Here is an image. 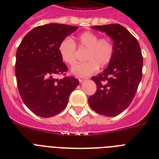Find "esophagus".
Returning <instances> with one entry per match:
<instances>
[{"mask_svg":"<svg viewBox=\"0 0 159 159\" xmlns=\"http://www.w3.org/2000/svg\"><path fill=\"white\" fill-rule=\"evenodd\" d=\"M84 80H85V78H82V77H80V78H78V81H79V82H82Z\"/></svg>","mask_w":159,"mask_h":159,"instance_id":"34e87169","label":"esophagus"}]
</instances>
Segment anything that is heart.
I'll use <instances>...</instances> for the list:
<instances>
[{
	"instance_id": "b5f03b06",
	"label": "heart",
	"mask_w": 159,
	"mask_h": 159,
	"mask_svg": "<svg viewBox=\"0 0 159 159\" xmlns=\"http://www.w3.org/2000/svg\"><path fill=\"white\" fill-rule=\"evenodd\" d=\"M78 49L85 50L84 59L86 62L74 66L71 73L74 76L87 77L100 68L106 66L113 58L115 48L113 42L108 37H101L92 31H85L80 34L76 39ZM58 52L62 62L70 66L77 62L76 45L72 39L67 37L61 41L58 46Z\"/></svg>"
}]
</instances>
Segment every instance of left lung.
I'll use <instances>...</instances> for the list:
<instances>
[{"label":"left lung","mask_w":159,"mask_h":159,"mask_svg":"<svg viewBox=\"0 0 159 159\" xmlns=\"http://www.w3.org/2000/svg\"><path fill=\"white\" fill-rule=\"evenodd\" d=\"M113 40L115 52L108 67L91 79L97 91L89 97L90 108L97 113L115 116L130 105L142 78L143 56L136 39L120 24L93 26Z\"/></svg>","instance_id":"left-lung-1"}]
</instances>
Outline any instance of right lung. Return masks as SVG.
I'll list each match as a JSON object with an SVG mask.
<instances>
[{
  "label": "right lung",
  "mask_w": 159,
  "mask_h": 159,
  "mask_svg": "<svg viewBox=\"0 0 159 159\" xmlns=\"http://www.w3.org/2000/svg\"><path fill=\"white\" fill-rule=\"evenodd\" d=\"M78 27L48 24L27 34L16 51V77L20 95L27 107L39 116H54L66 107L71 93L79 84L66 77L67 66L60 57L61 41ZM58 74L64 78L56 80Z\"/></svg>",
  "instance_id": "add662e5"
}]
</instances>
